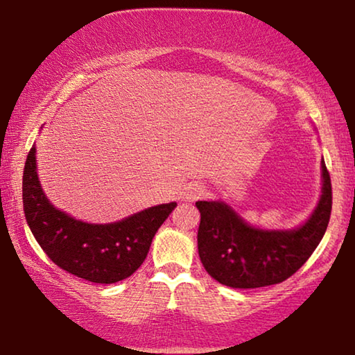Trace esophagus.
<instances>
[{"mask_svg": "<svg viewBox=\"0 0 355 355\" xmlns=\"http://www.w3.org/2000/svg\"><path fill=\"white\" fill-rule=\"evenodd\" d=\"M204 193H205V189L202 184H198V183L188 184L183 191V199L188 200V202H193V200L199 199L200 196H204Z\"/></svg>", "mask_w": 355, "mask_h": 355, "instance_id": "obj_1", "label": "esophagus"}]
</instances>
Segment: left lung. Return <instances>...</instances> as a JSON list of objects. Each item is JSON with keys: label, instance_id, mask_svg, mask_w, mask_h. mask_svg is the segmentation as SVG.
Instances as JSON below:
<instances>
[{"label": "left lung", "instance_id": "8db88e82", "mask_svg": "<svg viewBox=\"0 0 355 355\" xmlns=\"http://www.w3.org/2000/svg\"><path fill=\"white\" fill-rule=\"evenodd\" d=\"M320 198L304 223L266 230L245 221L225 200H198L199 258L216 282L231 288H258L284 282L313 255L331 214V182L320 161Z\"/></svg>", "mask_w": 355, "mask_h": 355}]
</instances>
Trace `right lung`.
Listing matches in <instances>:
<instances>
[{"mask_svg": "<svg viewBox=\"0 0 355 355\" xmlns=\"http://www.w3.org/2000/svg\"><path fill=\"white\" fill-rule=\"evenodd\" d=\"M36 168L33 145L22 182L26 223L57 266L89 282L114 284L132 276L145 261L156 231L177 207V202L159 204L113 223H87L54 207Z\"/></svg>", "mask_w": 355, "mask_h": 355, "instance_id": "right-lung-1", "label": "right lung"}]
</instances>
